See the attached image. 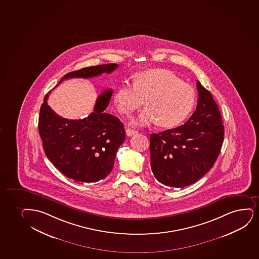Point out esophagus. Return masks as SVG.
<instances>
[{"instance_id": "obj_1", "label": "esophagus", "mask_w": 259, "mask_h": 259, "mask_svg": "<svg viewBox=\"0 0 259 259\" xmlns=\"http://www.w3.org/2000/svg\"><path fill=\"white\" fill-rule=\"evenodd\" d=\"M125 134H126V135L127 136H133V135H134V134H137L138 132L135 131V130H133V129H130V128H127L126 130H125Z\"/></svg>"}]
</instances>
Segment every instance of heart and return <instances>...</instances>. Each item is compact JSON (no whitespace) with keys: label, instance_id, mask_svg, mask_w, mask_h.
Listing matches in <instances>:
<instances>
[{"label":"heart","instance_id":"heart-1","mask_svg":"<svg viewBox=\"0 0 259 259\" xmlns=\"http://www.w3.org/2000/svg\"><path fill=\"white\" fill-rule=\"evenodd\" d=\"M147 108L131 124L147 126L160 122L164 127L179 125L195 102V89L167 70H149L138 74L134 84L124 82L116 90L113 101L123 115L130 116L143 106Z\"/></svg>","mask_w":259,"mask_h":259}]
</instances>
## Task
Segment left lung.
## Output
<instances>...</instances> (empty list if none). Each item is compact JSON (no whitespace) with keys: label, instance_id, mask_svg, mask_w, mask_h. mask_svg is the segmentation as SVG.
<instances>
[{"label":"left lung","instance_id":"1","mask_svg":"<svg viewBox=\"0 0 259 259\" xmlns=\"http://www.w3.org/2000/svg\"><path fill=\"white\" fill-rule=\"evenodd\" d=\"M198 103L184 125L150 135L151 168L160 183L174 188L191 185L214 166L224 126L211 93L196 82Z\"/></svg>","mask_w":259,"mask_h":259}]
</instances>
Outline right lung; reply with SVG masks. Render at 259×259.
<instances>
[{"label": "right lung", "instance_id": "right-lung-1", "mask_svg": "<svg viewBox=\"0 0 259 259\" xmlns=\"http://www.w3.org/2000/svg\"><path fill=\"white\" fill-rule=\"evenodd\" d=\"M118 64L83 68L64 75L59 83L72 77H98L112 73ZM57 85V87H58ZM49 93L39 113L38 130L45 154L63 175L76 182H97L111 172L116 153L125 139L124 125L115 116L104 112L112 90H106L97 99L93 112L82 119H67L48 106Z\"/></svg>", "mask_w": 259, "mask_h": 259}]
</instances>
